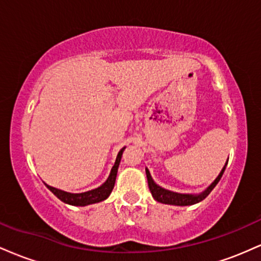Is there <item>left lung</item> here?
<instances>
[{
	"label": "left lung",
	"mask_w": 261,
	"mask_h": 261,
	"mask_svg": "<svg viewBox=\"0 0 261 261\" xmlns=\"http://www.w3.org/2000/svg\"><path fill=\"white\" fill-rule=\"evenodd\" d=\"M227 163H228V160H227L226 164H224V167L222 168V170L220 172V174H218L217 178L215 179V180L212 181L211 184H210L208 187L206 188L205 190H203L202 193H200V194H180V193H175V191L167 190V189L162 188L158 184H155L153 179H152L149 170L146 168V175H147L148 188H149V190H151V194H152V196H153V199L158 202L166 203V205H174V206H190V205H194V203L202 201V200L205 199V197L207 196L212 190H214V188L216 187L217 182L220 181L221 178H222L224 169H226Z\"/></svg>",
	"instance_id": "obj_1"
}]
</instances>
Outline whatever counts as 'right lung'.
Returning a JSON list of instances; mask_svg holds the SVG:
<instances>
[{
    "instance_id": "obj_1",
    "label": "right lung",
    "mask_w": 261,
    "mask_h": 261,
    "mask_svg": "<svg viewBox=\"0 0 261 261\" xmlns=\"http://www.w3.org/2000/svg\"><path fill=\"white\" fill-rule=\"evenodd\" d=\"M124 148H121L119 151L118 157H116L115 163H114L112 170H110V174L108 176V179L100 187L92 189L89 191H85V193H79V194H73V193H67V191L60 190V189L53 188L50 185L45 184L49 189L50 191L55 195L58 199L61 200L62 202L68 203V205L72 206H87V205H92V203H97L103 201L109 197L110 193L113 191L114 189V184H115V179H116V174H118V168L119 164H120L121 161V155L122 152H124Z\"/></svg>"
}]
</instances>
